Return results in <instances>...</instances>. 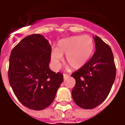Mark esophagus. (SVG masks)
I'll return each instance as SVG.
<instances>
[{"label": "esophagus", "mask_w": 125, "mask_h": 125, "mask_svg": "<svg viewBox=\"0 0 125 125\" xmlns=\"http://www.w3.org/2000/svg\"><path fill=\"white\" fill-rule=\"evenodd\" d=\"M69 76H70V75H68V74H66V73H64L63 74L64 79H66L67 77H68Z\"/></svg>", "instance_id": "obj_1"}]
</instances>
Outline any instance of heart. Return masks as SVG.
<instances>
[{"mask_svg": "<svg viewBox=\"0 0 125 125\" xmlns=\"http://www.w3.org/2000/svg\"><path fill=\"white\" fill-rule=\"evenodd\" d=\"M94 48V41L90 36H72L58 41L56 49L52 52L51 59L55 67L58 68L62 56L66 55V62L73 70H79L87 63Z\"/></svg>", "mask_w": 125, "mask_h": 125, "instance_id": "1", "label": "heart"}]
</instances>
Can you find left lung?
<instances>
[{
	"label": "left lung",
	"mask_w": 125,
	"mask_h": 125,
	"mask_svg": "<svg viewBox=\"0 0 125 125\" xmlns=\"http://www.w3.org/2000/svg\"><path fill=\"white\" fill-rule=\"evenodd\" d=\"M96 50L89 61L72 74L75 85L72 91L77 105L92 109L102 103L109 94L116 75L113 53L101 38L94 37Z\"/></svg>",
	"instance_id": "8db88e82"
}]
</instances>
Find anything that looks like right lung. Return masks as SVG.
Returning <instances> with one entry per match:
<instances>
[{
    "label": "right lung",
    "instance_id": "1",
    "mask_svg": "<svg viewBox=\"0 0 125 125\" xmlns=\"http://www.w3.org/2000/svg\"><path fill=\"white\" fill-rule=\"evenodd\" d=\"M52 46L43 35L32 34L14 47L8 79L14 94L26 107L41 110L53 101L63 75L49 68Z\"/></svg>",
    "mask_w": 125,
    "mask_h": 125
}]
</instances>
